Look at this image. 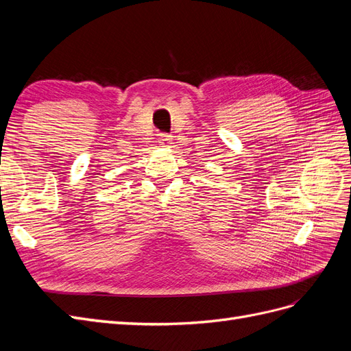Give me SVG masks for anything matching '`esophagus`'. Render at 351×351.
I'll use <instances>...</instances> for the list:
<instances>
[{
    "mask_svg": "<svg viewBox=\"0 0 351 351\" xmlns=\"http://www.w3.org/2000/svg\"><path fill=\"white\" fill-rule=\"evenodd\" d=\"M159 141H161V143H162V145H168L169 142H171V136H168V134H162L161 137H159Z\"/></svg>",
    "mask_w": 351,
    "mask_h": 351,
    "instance_id": "esophagus-1",
    "label": "esophagus"
}]
</instances>
